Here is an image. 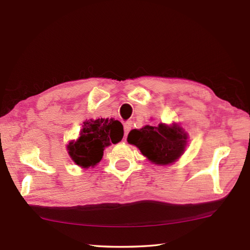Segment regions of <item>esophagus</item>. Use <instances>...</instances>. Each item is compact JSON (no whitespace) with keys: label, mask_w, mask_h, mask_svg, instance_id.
Returning a JSON list of instances; mask_svg holds the SVG:
<instances>
[{"label":"esophagus","mask_w":250,"mask_h":250,"mask_svg":"<svg viewBox=\"0 0 250 250\" xmlns=\"http://www.w3.org/2000/svg\"><path fill=\"white\" fill-rule=\"evenodd\" d=\"M132 125H133V122H132V121L125 122V126H124V130H125V136H126V135L129 134V132H130V130H131V128H132Z\"/></svg>","instance_id":"esophagus-1"}]
</instances>
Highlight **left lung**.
I'll return each instance as SVG.
<instances>
[{
	"instance_id": "8db88e82",
	"label": "left lung",
	"mask_w": 250,
	"mask_h": 250,
	"mask_svg": "<svg viewBox=\"0 0 250 250\" xmlns=\"http://www.w3.org/2000/svg\"><path fill=\"white\" fill-rule=\"evenodd\" d=\"M187 135L177 125L158 126L146 125L140 130H132L128 142L135 145L143 155L156 164L172 163L184 152Z\"/></svg>"
}]
</instances>
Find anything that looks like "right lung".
<instances>
[{
	"label": "right lung",
	"instance_id": "add662e5",
	"mask_svg": "<svg viewBox=\"0 0 250 250\" xmlns=\"http://www.w3.org/2000/svg\"><path fill=\"white\" fill-rule=\"evenodd\" d=\"M124 137V126L114 119H89L83 122L78 140L67 145L72 160L83 167H94L103 157L105 147Z\"/></svg>",
	"mask_w": 250,
	"mask_h": 250
}]
</instances>
